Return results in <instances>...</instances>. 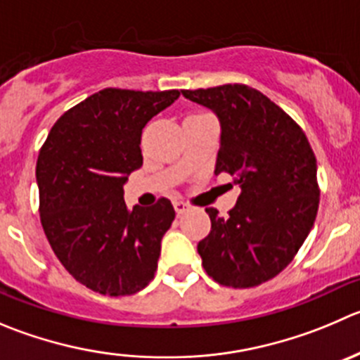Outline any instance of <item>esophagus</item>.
I'll use <instances>...</instances> for the list:
<instances>
[{"instance_id": "esophagus-1", "label": "esophagus", "mask_w": 360, "mask_h": 360, "mask_svg": "<svg viewBox=\"0 0 360 360\" xmlns=\"http://www.w3.org/2000/svg\"><path fill=\"white\" fill-rule=\"evenodd\" d=\"M174 210H176L178 215H182L189 210V205L184 203V201H174Z\"/></svg>"}]
</instances>
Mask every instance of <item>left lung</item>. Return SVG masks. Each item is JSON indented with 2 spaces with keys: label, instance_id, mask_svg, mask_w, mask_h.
<instances>
[{
  "label": "left lung",
  "instance_id": "8db88e82",
  "mask_svg": "<svg viewBox=\"0 0 360 360\" xmlns=\"http://www.w3.org/2000/svg\"><path fill=\"white\" fill-rule=\"evenodd\" d=\"M182 94L217 116L214 173H229L242 189L228 217L207 208L212 229L198 244L205 270L219 285H262L292 262L316 219L313 150L302 129L255 88L222 84Z\"/></svg>",
  "mask_w": 360,
  "mask_h": 360
}]
</instances>
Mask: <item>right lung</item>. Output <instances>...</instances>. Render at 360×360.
Returning <instances> with one entry per match:
<instances>
[{
	"label": "right lung",
	"mask_w": 360,
	"mask_h": 360,
	"mask_svg": "<svg viewBox=\"0 0 360 360\" xmlns=\"http://www.w3.org/2000/svg\"><path fill=\"white\" fill-rule=\"evenodd\" d=\"M178 90H105L68 109L37 160L40 221L61 265L102 295H132L157 270L160 240L174 219L169 200L127 210L123 186L143 166L146 123Z\"/></svg>",
	"instance_id": "add662e5"
}]
</instances>
